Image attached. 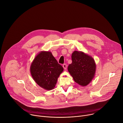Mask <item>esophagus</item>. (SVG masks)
<instances>
[{"label": "esophagus", "instance_id": "obj_1", "mask_svg": "<svg viewBox=\"0 0 123 123\" xmlns=\"http://www.w3.org/2000/svg\"><path fill=\"white\" fill-rule=\"evenodd\" d=\"M63 68L65 69H67V65L66 64H64L63 65Z\"/></svg>", "mask_w": 123, "mask_h": 123}]
</instances>
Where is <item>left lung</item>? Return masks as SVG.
Returning <instances> with one entry per match:
<instances>
[{
	"mask_svg": "<svg viewBox=\"0 0 123 123\" xmlns=\"http://www.w3.org/2000/svg\"><path fill=\"white\" fill-rule=\"evenodd\" d=\"M72 63L68 68L70 74L79 85H88L95 73L96 65L92 57L82 51H74L72 55Z\"/></svg>",
	"mask_w": 123,
	"mask_h": 123,
	"instance_id": "8db88e82",
	"label": "left lung"
}]
</instances>
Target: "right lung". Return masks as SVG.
<instances>
[{
	"instance_id": "add662e5",
	"label": "right lung",
	"mask_w": 123,
	"mask_h": 123,
	"mask_svg": "<svg viewBox=\"0 0 123 123\" xmlns=\"http://www.w3.org/2000/svg\"><path fill=\"white\" fill-rule=\"evenodd\" d=\"M63 69V67L49 51L40 52L34 58L30 68L34 80L47 90L54 88Z\"/></svg>"
}]
</instances>
